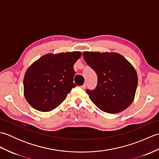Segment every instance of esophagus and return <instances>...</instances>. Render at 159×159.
Returning <instances> with one entry per match:
<instances>
[{
    "instance_id": "34e87169",
    "label": "esophagus",
    "mask_w": 159,
    "mask_h": 159,
    "mask_svg": "<svg viewBox=\"0 0 159 159\" xmlns=\"http://www.w3.org/2000/svg\"><path fill=\"white\" fill-rule=\"evenodd\" d=\"M81 87V88L82 89H85V88H86V84H83V85L81 86V87Z\"/></svg>"
}]
</instances>
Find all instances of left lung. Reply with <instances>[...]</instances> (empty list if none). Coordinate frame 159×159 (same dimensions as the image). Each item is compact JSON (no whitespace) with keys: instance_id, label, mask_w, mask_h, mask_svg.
I'll return each mask as SVG.
<instances>
[{"instance_id":"left-lung-1","label":"left lung","mask_w":159,"mask_h":159,"mask_svg":"<svg viewBox=\"0 0 159 159\" xmlns=\"http://www.w3.org/2000/svg\"><path fill=\"white\" fill-rule=\"evenodd\" d=\"M84 59L95 71L97 86L87 89L95 105L108 113H117L130 105L135 95L138 78L136 70L116 52H84Z\"/></svg>"}]
</instances>
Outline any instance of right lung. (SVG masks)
Returning a JSON list of instances; mask_svg holds the SVG:
<instances>
[{
    "label": "right lung",
    "mask_w": 159,
    "mask_h": 159,
    "mask_svg": "<svg viewBox=\"0 0 159 159\" xmlns=\"http://www.w3.org/2000/svg\"><path fill=\"white\" fill-rule=\"evenodd\" d=\"M80 52L47 54L26 70L24 78V95L36 110L48 112L66 98L72 88L75 71L74 65Z\"/></svg>",
    "instance_id": "obj_1"
}]
</instances>
